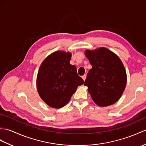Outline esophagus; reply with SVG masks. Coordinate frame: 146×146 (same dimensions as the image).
<instances>
[{"label": "esophagus", "instance_id": "obj_1", "mask_svg": "<svg viewBox=\"0 0 146 146\" xmlns=\"http://www.w3.org/2000/svg\"><path fill=\"white\" fill-rule=\"evenodd\" d=\"M86 78V74H84L83 76H82V78H83V80L84 81H85Z\"/></svg>", "mask_w": 146, "mask_h": 146}]
</instances>
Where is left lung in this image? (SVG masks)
I'll return each instance as SVG.
<instances>
[{
  "label": "left lung",
  "instance_id": "1",
  "mask_svg": "<svg viewBox=\"0 0 146 146\" xmlns=\"http://www.w3.org/2000/svg\"><path fill=\"white\" fill-rule=\"evenodd\" d=\"M92 66L84 84L88 87L94 102L108 106L119 100L126 87L127 76L123 63L116 54L106 48L86 50Z\"/></svg>",
  "mask_w": 146,
  "mask_h": 146
}]
</instances>
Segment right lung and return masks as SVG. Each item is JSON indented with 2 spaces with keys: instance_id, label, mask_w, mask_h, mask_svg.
<instances>
[{
  "instance_id": "add662e5",
  "label": "right lung",
  "mask_w": 146,
  "mask_h": 146,
  "mask_svg": "<svg viewBox=\"0 0 146 146\" xmlns=\"http://www.w3.org/2000/svg\"><path fill=\"white\" fill-rule=\"evenodd\" d=\"M72 55L57 51L51 54L40 66L36 88L40 97L54 108H60L68 103L77 87L84 83L78 75L76 67L70 61Z\"/></svg>"
}]
</instances>
